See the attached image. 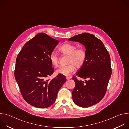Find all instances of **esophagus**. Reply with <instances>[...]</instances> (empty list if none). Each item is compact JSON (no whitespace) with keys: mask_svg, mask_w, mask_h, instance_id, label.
Instances as JSON below:
<instances>
[{"mask_svg":"<svg viewBox=\"0 0 129 129\" xmlns=\"http://www.w3.org/2000/svg\"><path fill=\"white\" fill-rule=\"evenodd\" d=\"M70 78H71L70 77H66V79L67 80H69V79H70Z\"/></svg>","mask_w":129,"mask_h":129,"instance_id":"esophagus-1","label":"esophagus"}]
</instances>
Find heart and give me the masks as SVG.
<instances>
[{"label":"heart","instance_id":"1","mask_svg":"<svg viewBox=\"0 0 129 129\" xmlns=\"http://www.w3.org/2000/svg\"><path fill=\"white\" fill-rule=\"evenodd\" d=\"M60 51L65 56H68V63L66 65L60 66L57 70L58 74L68 76L76 69V66L80 68L85 64L87 59V52L83 47L77 48L76 45L70 43L63 44L59 48ZM51 64L54 66H58L60 60L58 54L55 52H52L49 57Z\"/></svg>","mask_w":129,"mask_h":129}]
</instances>
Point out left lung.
<instances>
[{
    "label": "left lung",
    "instance_id": "1",
    "mask_svg": "<svg viewBox=\"0 0 129 129\" xmlns=\"http://www.w3.org/2000/svg\"><path fill=\"white\" fill-rule=\"evenodd\" d=\"M68 40L82 43L86 49V61L76 75L89 80L84 82L72 78L76 83L72 95L76 105L89 107L99 103L106 93L112 73L110 55L101 40L93 34L83 33Z\"/></svg>",
    "mask_w": 129,
    "mask_h": 129
}]
</instances>
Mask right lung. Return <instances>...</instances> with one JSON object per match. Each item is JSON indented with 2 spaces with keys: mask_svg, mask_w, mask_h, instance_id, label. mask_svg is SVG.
Here are the masks:
<instances>
[{
  "mask_svg": "<svg viewBox=\"0 0 129 129\" xmlns=\"http://www.w3.org/2000/svg\"><path fill=\"white\" fill-rule=\"evenodd\" d=\"M59 42L40 33L26 43L17 56L15 79L24 100L35 107L46 108L53 104L66 81L61 74L46 80L54 72L50 54Z\"/></svg>",
  "mask_w": 129,
  "mask_h": 129,
  "instance_id": "right-lung-1",
  "label": "right lung"
}]
</instances>
